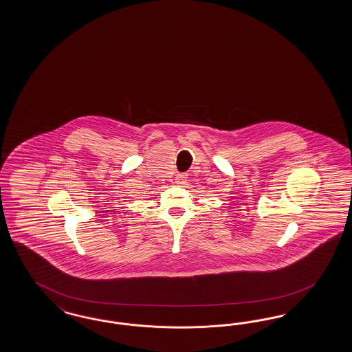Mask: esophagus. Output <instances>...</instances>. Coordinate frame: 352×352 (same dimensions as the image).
Here are the masks:
<instances>
[{
	"label": "esophagus",
	"mask_w": 352,
	"mask_h": 352,
	"mask_svg": "<svg viewBox=\"0 0 352 352\" xmlns=\"http://www.w3.org/2000/svg\"><path fill=\"white\" fill-rule=\"evenodd\" d=\"M187 174H184V173H182V174H178L177 177H175V183L177 184H184L186 182H187Z\"/></svg>",
	"instance_id": "34e87169"
}]
</instances>
